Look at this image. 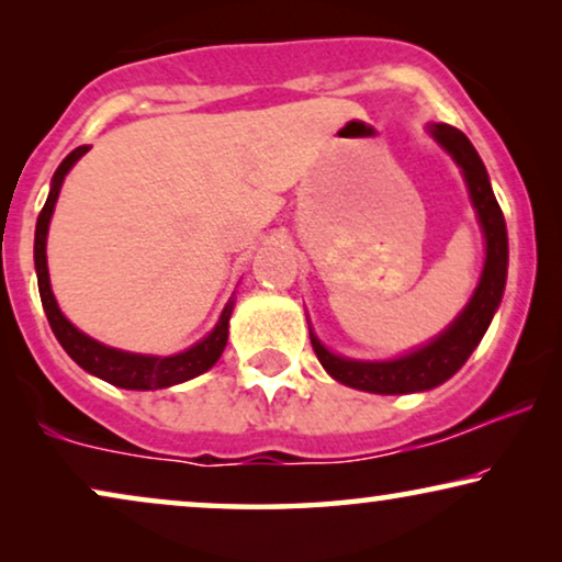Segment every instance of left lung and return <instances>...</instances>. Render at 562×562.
<instances>
[{
  "instance_id": "left-lung-1",
  "label": "left lung",
  "mask_w": 562,
  "mask_h": 562,
  "mask_svg": "<svg viewBox=\"0 0 562 562\" xmlns=\"http://www.w3.org/2000/svg\"><path fill=\"white\" fill-rule=\"evenodd\" d=\"M429 135L442 145L445 153H450L452 160L463 171L468 183V194L479 214L483 237H486V263L479 286H475L471 302L465 310L452 319V325L437 335L432 342L422 345V348L406 352L402 358L391 360H352L329 352L325 345L317 340V335L310 329L312 348L317 352L319 363L335 381L345 383L350 389L371 391V394H414V391H427L440 386L456 375L481 337L494 319L506 286V266H509V240H506V222L498 206L486 166L471 140L460 133L458 127L429 125Z\"/></svg>"
}]
</instances>
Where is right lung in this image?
Segmentation results:
<instances>
[{"mask_svg":"<svg viewBox=\"0 0 562 562\" xmlns=\"http://www.w3.org/2000/svg\"><path fill=\"white\" fill-rule=\"evenodd\" d=\"M89 150V145H81L68 153L64 164L58 166V171L53 173L50 194L45 199L43 212L37 214L35 225V273H37V289H41V302L45 310V317L50 322L53 335L64 345V350L79 363L83 371L97 375L112 386L120 389H133V391H153V389H168L176 383H183L194 375L210 371L217 363L222 350L227 345V327H229V314H233V302H227L225 310L220 314V322L204 340L191 345L189 350L179 352V356H140V352H127L117 348H106V345L91 340L89 335H83L81 329H76L71 322L64 317V312L58 310L56 296L50 291L48 279V258H45V240H48V225L56 210L60 183H64L66 173L71 171L76 160Z\"/></svg>","mask_w":562,"mask_h":562,"instance_id":"1","label":"right lung"}]
</instances>
